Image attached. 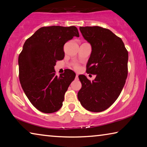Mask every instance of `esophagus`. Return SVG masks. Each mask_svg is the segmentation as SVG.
I'll use <instances>...</instances> for the list:
<instances>
[{
  "label": "esophagus",
  "instance_id": "34e87169",
  "mask_svg": "<svg viewBox=\"0 0 147 147\" xmlns=\"http://www.w3.org/2000/svg\"><path fill=\"white\" fill-rule=\"evenodd\" d=\"M78 74H76V79H78Z\"/></svg>",
  "mask_w": 147,
  "mask_h": 147
}]
</instances>
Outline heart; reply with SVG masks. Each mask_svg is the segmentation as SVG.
<instances>
[{
	"label": "heart",
	"instance_id": "1",
	"mask_svg": "<svg viewBox=\"0 0 147 147\" xmlns=\"http://www.w3.org/2000/svg\"><path fill=\"white\" fill-rule=\"evenodd\" d=\"M74 69H76V70H79L80 69V67L78 65H74Z\"/></svg>",
	"mask_w": 147,
	"mask_h": 147
}]
</instances>
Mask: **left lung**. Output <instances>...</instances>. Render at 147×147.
Returning <instances> with one entry per match:
<instances>
[{
  "label": "left lung",
  "mask_w": 147,
  "mask_h": 147,
  "mask_svg": "<svg viewBox=\"0 0 147 147\" xmlns=\"http://www.w3.org/2000/svg\"><path fill=\"white\" fill-rule=\"evenodd\" d=\"M92 51L87 63L88 73L96 74L91 82L79 75L82 88L78 98L84 108L100 112L114 103L121 94L128 76V53L122 39L100 26L80 27Z\"/></svg>",
  "instance_id": "8db88e82"
}]
</instances>
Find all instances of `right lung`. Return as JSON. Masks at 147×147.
<instances>
[{
	"mask_svg": "<svg viewBox=\"0 0 147 147\" xmlns=\"http://www.w3.org/2000/svg\"><path fill=\"white\" fill-rule=\"evenodd\" d=\"M79 37L76 26L41 27L26 39L19 56V80L35 108L51 113L63 105L64 95L76 74L67 69L56 75L54 66L65 56V43Z\"/></svg>",
	"mask_w": 147,
	"mask_h": 147,
	"instance_id": "right-lung-1",
	"label": "right lung"
}]
</instances>
